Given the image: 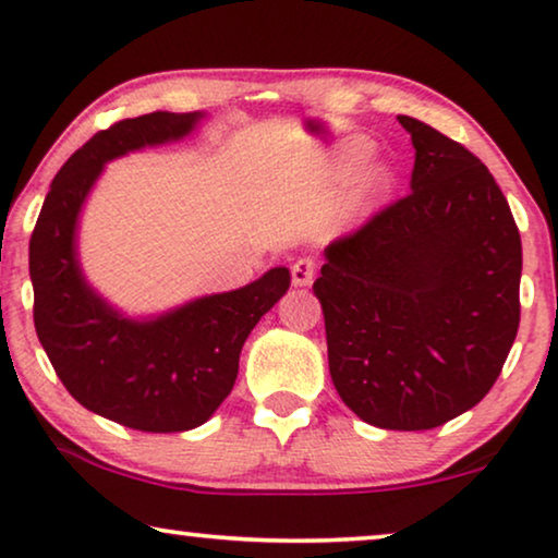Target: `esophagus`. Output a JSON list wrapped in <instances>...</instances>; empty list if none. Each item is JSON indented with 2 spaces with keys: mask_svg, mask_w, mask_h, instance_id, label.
<instances>
[{
  "mask_svg": "<svg viewBox=\"0 0 558 558\" xmlns=\"http://www.w3.org/2000/svg\"><path fill=\"white\" fill-rule=\"evenodd\" d=\"M315 271H317L315 258H310V256L296 258V262L292 264V284L294 287L312 284V277H315Z\"/></svg>",
  "mask_w": 558,
  "mask_h": 558,
  "instance_id": "obj_1",
  "label": "esophagus"
}]
</instances>
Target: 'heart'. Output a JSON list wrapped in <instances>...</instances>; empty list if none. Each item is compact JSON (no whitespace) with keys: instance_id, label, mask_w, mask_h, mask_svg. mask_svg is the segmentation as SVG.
Wrapping results in <instances>:
<instances>
[{"instance_id":"obj_1","label":"heart","mask_w":558,"mask_h":558,"mask_svg":"<svg viewBox=\"0 0 558 558\" xmlns=\"http://www.w3.org/2000/svg\"><path fill=\"white\" fill-rule=\"evenodd\" d=\"M365 155H368V144L361 142V140L340 144L338 151H335V155L330 157V162H327V174H330L332 180L345 178V174L353 170V167L361 162ZM391 182H393L391 170H388V167H384V165H376V167H368V170L363 172L361 185H357V190H361L363 197L373 201V197L384 195L386 190L391 187Z\"/></svg>"}]
</instances>
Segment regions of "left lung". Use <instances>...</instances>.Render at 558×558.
Segmentation results:
<instances>
[{"label":"left lung","instance_id":"8db88e82","mask_svg":"<svg viewBox=\"0 0 558 558\" xmlns=\"http://www.w3.org/2000/svg\"><path fill=\"white\" fill-rule=\"evenodd\" d=\"M411 193L325 248L312 284L340 399L380 429L422 432L490 391L521 323V233L490 170L399 117Z\"/></svg>","mask_w":558,"mask_h":558}]
</instances>
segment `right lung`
Wrapping results in <instances>:
<instances>
[{
  "instance_id": "add662e5",
  "label": "right lung",
  "mask_w": 558,
  "mask_h": 558,
  "mask_svg": "<svg viewBox=\"0 0 558 558\" xmlns=\"http://www.w3.org/2000/svg\"><path fill=\"white\" fill-rule=\"evenodd\" d=\"M203 113L151 111L90 136L60 167L29 239L35 330L81 407L129 429L170 434L208 422L239 376L241 348L287 294V266L187 302L157 319H126L83 279L75 258L81 205L104 165L126 151L182 140Z\"/></svg>"
}]
</instances>
